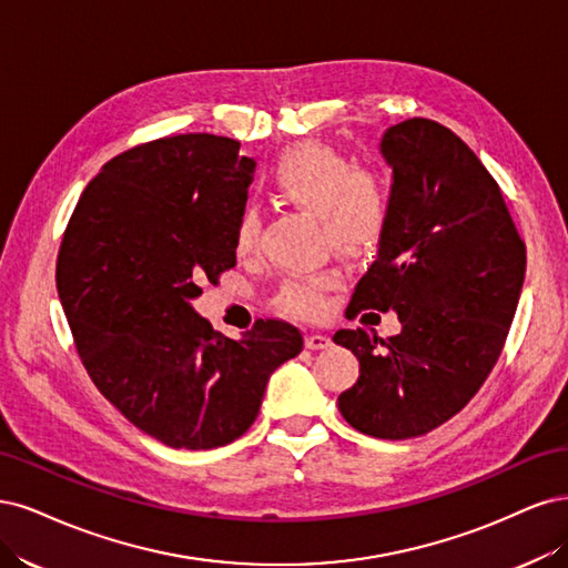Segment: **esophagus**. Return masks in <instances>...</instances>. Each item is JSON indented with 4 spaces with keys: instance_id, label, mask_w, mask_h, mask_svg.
Here are the masks:
<instances>
[{
    "instance_id": "1",
    "label": "esophagus",
    "mask_w": 568,
    "mask_h": 568,
    "mask_svg": "<svg viewBox=\"0 0 568 568\" xmlns=\"http://www.w3.org/2000/svg\"><path fill=\"white\" fill-rule=\"evenodd\" d=\"M304 342H306V349H325V346H331V337L321 333H306Z\"/></svg>"
}]
</instances>
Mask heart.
<instances>
[{"label":"heart","instance_id":"1","mask_svg":"<svg viewBox=\"0 0 568 568\" xmlns=\"http://www.w3.org/2000/svg\"><path fill=\"white\" fill-rule=\"evenodd\" d=\"M268 189L304 212L318 216L325 243L342 257L373 254L392 216L389 181L377 170L356 168L352 158L321 141L290 145L268 170ZM260 233V216L245 207L235 219L233 250L247 254ZM337 276L331 271L290 273L273 295V306L283 314L314 318L325 308V292Z\"/></svg>","mask_w":568,"mask_h":568}]
</instances>
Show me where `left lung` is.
I'll return each instance as SVG.
<instances>
[{
    "mask_svg": "<svg viewBox=\"0 0 568 568\" xmlns=\"http://www.w3.org/2000/svg\"><path fill=\"white\" fill-rule=\"evenodd\" d=\"M379 151L394 170L392 216L346 311H396L400 333H335L361 365L337 406L354 429L400 442L481 389L515 318L526 245L496 179L448 126L410 118L384 132Z\"/></svg>",
    "mask_w": 568,
    "mask_h": 568,
    "instance_id": "1",
    "label": "left lung"
}]
</instances>
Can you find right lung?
<instances>
[{"mask_svg":"<svg viewBox=\"0 0 568 568\" xmlns=\"http://www.w3.org/2000/svg\"><path fill=\"white\" fill-rule=\"evenodd\" d=\"M237 149L179 134L120 153L89 181L59 250V297L91 382L170 448L243 436L271 373L304 344L276 318L224 337L191 304L235 266L233 229L254 174Z\"/></svg>","mask_w":568,"mask_h":568,"instance_id":"right-lung-1","label":"right lung"}]
</instances>
